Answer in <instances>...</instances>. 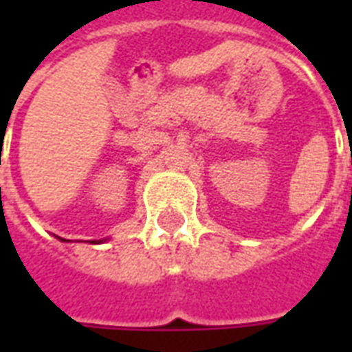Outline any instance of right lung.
Listing matches in <instances>:
<instances>
[{
    "label": "right lung",
    "instance_id": "right-lung-1",
    "mask_svg": "<svg viewBox=\"0 0 352 352\" xmlns=\"http://www.w3.org/2000/svg\"><path fill=\"white\" fill-rule=\"evenodd\" d=\"M62 239V237H60ZM62 241H67V239H62ZM92 243H101V241H92Z\"/></svg>",
    "mask_w": 352,
    "mask_h": 352
}]
</instances>
